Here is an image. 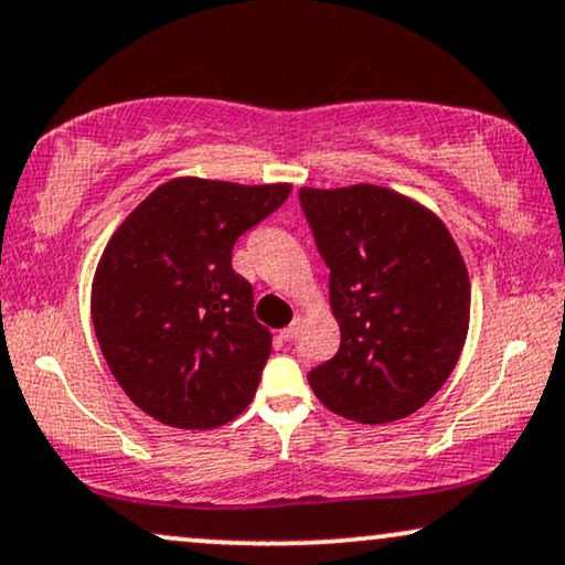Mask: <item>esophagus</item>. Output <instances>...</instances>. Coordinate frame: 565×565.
<instances>
[{
  "mask_svg": "<svg viewBox=\"0 0 565 565\" xmlns=\"http://www.w3.org/2000/svg\"><path fill=\"white\" fill-rule=\"evenodd\" d=\"M298 334V321H292L290 327H285V329H280V339H285V342H290L292 337Z\"/></svg>",
  "mask_w": 565,
  "mask_h": 565,
  "instance_id": "obj_1",
  "label": "esophagus"
}]
</instances>
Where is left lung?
Here are the masks:
<instances>
[{
    "instance_id": "obj_1",
    "label": "left lung",
    "mask_w": 565,
    "mask_h": 565,
    "mask_svg": "<svg viewBox=\"0 0 565 565\" xmlns=\"http://www.w3.org/2000/svg\"><path fill=\"white\" fill-rule=\"evenodd\" d=\"M329 267L339 352L308 373L331 412L388 424L419 412L458 365L470 280L450 231L427 205L377 184L300 188Z\"/></svg>"
}]
</instances>
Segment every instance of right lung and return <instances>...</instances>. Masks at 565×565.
Wrapping results in <instances>:
<instances>
[{
	"label": "right lung",
	"instance_id": "obj_1",
	"mask_svg": "<svg viewBox=\"0 0 565 565\" xmlns=\"http://www.w3.org/2000/svg\"><path fill=\"white\" fill-rule=\"evenodd\" d=\"M290 190L174 177L107 242L92 280L99 350L128 398L167 427L213 429L252 404L273 334L231 249Z\"/></svg>",
	"mask_w": 565,
	"mask_h": 565
}]
</instances>
